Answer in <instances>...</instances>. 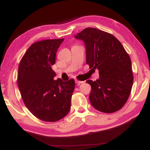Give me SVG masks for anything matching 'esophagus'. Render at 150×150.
<instances>
[{
	"instance_id": "34e87169",
	"label": "esophagus",
	"mask_w": 150,
	"mask_h": 150,
	"mask_svg": "<svg viewBox=\"0 0 150 150\" xmlns=\"http://www.w3.org/2000/svg\"><path fill=\"white\" fill-rule=\"evenodd\" d=\"M75 82H76V84H82V83H84V81H80V80H76Z\"/></svg>"
}]
</instances>
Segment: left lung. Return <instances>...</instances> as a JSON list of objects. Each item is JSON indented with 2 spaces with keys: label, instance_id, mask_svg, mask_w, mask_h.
<instances>
[{
  "label": "left lung",
  "instance_id": "8db88e82",
  "mask_svg": "<svg viewBox=\"0 0 150 150\" xmlns=\"http://www.w3.org/2000/svg\"><path fill=\"white\" fill-rule=\"evenodd\" d=\"M74 38L84 41L86 64L92 70L98 69L100 76L96 81L86 80L91 86V105L106 113L121 109L130 95L133 82L131 59L121 42L111 34L92 27Z\"/></svg>",
  "mask_w": 150,
  "mask_h": 150
}]
</instances>
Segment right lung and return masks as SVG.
<instances>
[{
	"instance_id": "right-lung-1",
	"label": "right lung",
	"mask_w": 150,
	"mask_h": 150,
	"mask_svg": "<svg viewBox=\"0 0 150 150\" xmlns=\"http://www.w3.org/2000/svg\"><path fill=\"white\" fill-rule=\"evenodd\" d=\"M64 40L33 43L19 63L17 82L23 100L29 111L43 121L60 120L70 110L74 80H54L56 74L52 69L57 49Z\"/></svg>"
}]
</instances>
